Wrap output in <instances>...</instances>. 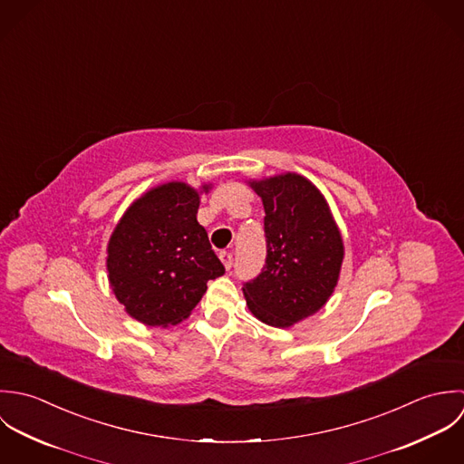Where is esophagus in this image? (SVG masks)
<instances>
[{
    "label": "esophagus",
    "mask_w": 464,
    "mask_h": 464,
    "mask_svg": "<svg viewBox=\"0 0 464 464\" xmlns=\"http://www.w3.org/2000/svg\"><path fill=\"white\" fill-rule=\"evenodd\" d=\"M218 256H220L224 267H226V269H231V266H233V255H231L229 251H220Z\"/></svg>",
    "instance_id": "1"
}]
</instances>
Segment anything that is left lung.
Wrapping results in <instances>:
<instances>
[{"mask_svg":"<svg viewBox=\"0 0 464 464\" xmlns=\"http://www.w3.org/2000/svg\"><path fill=\"white\" fill-rule=\"evenodd\" d=\"M262 197L267 256L244 283L249 310L266 324L288 328L332 295L344 256L343 238L321 191L297 174L253 181Z\"/></svg>","mask_w":464,"mask_h":464,"instance_id":"1","label":"left lung"}]
</instances>
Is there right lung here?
<instances>
[{"instance_id": "add662e5", "label": "right lung", "mask_w": 464, "mask_h": 464, "mask_svg": "<svg viewBox=\"0 0 464 464\" xmlns=\"http://www.w3.org/2000/svg\"><path fill=\"white\" fill-rule=\"evenodd\" d=\"M197 209L193 188L169 183L140 197L116 226L107 246L109 281L140 323L178 324L197 306L206 283L226 273Z\"/></svg>"}]
</instances>
